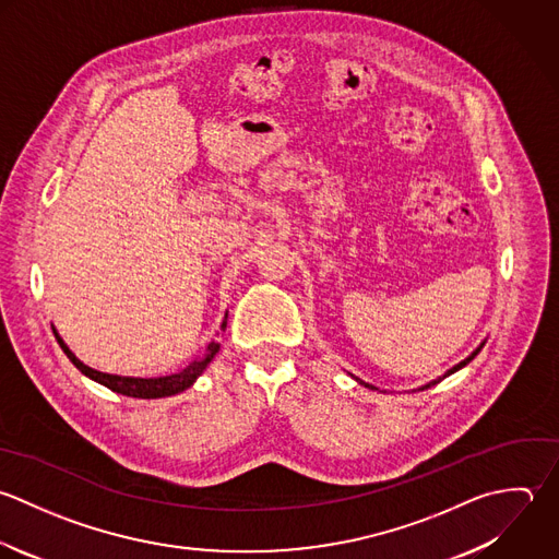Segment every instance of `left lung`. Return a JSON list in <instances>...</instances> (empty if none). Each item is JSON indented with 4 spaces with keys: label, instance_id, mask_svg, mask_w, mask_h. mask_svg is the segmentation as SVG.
Wrapping results in <instances>:
<instances>
[{
    "label": "left lung",
    "instance_id": "obj_1",
    "mask_svg": "<svg viewBox=\"0 0 559 559\" xmlns=\"http://www.w3.org/2000/svg\"><path fill=\"white\" fill-rule=\"evenodd\" d=\"M481 346H484V344H481ZM481 346H479V348H477V350H475V353H473V355H471V357H466V359H464V361H462V364H457V366H455V368H451V370H449V372H447V374H444V377H449V374H453V372H457V370H460V368H464V366H466V364H471V361H473V359H475V357H477V355H479V350H481ZM357 381H359V379H357ZM438 381H442V379H438ZM438 381H431V383H427V385H423V388H420V390H427V388H431V385H436V383H438ZM359 383H361V385H366V388H370V390H377V388H374V385H370V383H364V381H359Z\"/></svg>",
    "mask_w": 559,
    "mask_h": 559
}]
</instances>
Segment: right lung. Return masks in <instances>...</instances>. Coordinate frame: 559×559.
<instances>
[{
    "label": "right lung",
    "instance_id": "1",
    "mask_svg": "<svg viewBox=\"0 0 559 559\" xmlns=\"http://www.w3.org/2000/svg\"><path fill=\"white\" fill-rule=\"evenodd\" d=\"M228 318V313H226ZM226 329V320L222 322V331ZM53 335L62 348V353L69 357V361L88 379H93L95 383L117 392V394H123V396H132V399H165V396H174V394H180L185 392L187 388H191L195 383V379L206 370V366L211 364V359L217 355L219 350V344L217 342H211L206 346V350L195 359L191 361L185 370L176 372V374H169V377H156V379H139V377H117V374H106V372H99V370H93L88 366H84L71 350L69 346L62 342V337L56 333L53 329Z\"/></svg>",
    "mask_w": 559,
    "mask_h": 559
}]
</instances>
